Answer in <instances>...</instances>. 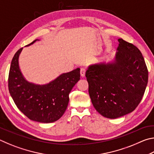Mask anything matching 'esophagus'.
Returning <instances> with one entry per match:
<instances>
[{
  "label": "esophagus",
  "mask_w": 154,
  "mask_h": 154,
  "mask_svg": "<svg viewBox=\"0 0 154 154\" xmlns=\"http://www.w3.org/2000/svg\"><path fill=\"white\" fill-rule=\"evenodd\" d=\"M85 71H86V69L85 68H82L80 71V74L82 77H84L85 74Z\"/></svg>",
  "instance_id": "1"
}]
</instances>
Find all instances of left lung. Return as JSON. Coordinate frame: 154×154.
Here are the masks:
<instances>
[{
  "instance_id": "8db88e82",
  "label": "left lung",
  "mask_w": 154,
  "mask_h": 154,
  "mask_svg": "<svg viewBox=\"0 0 154 154\" xmlns=\"http://www.w3.org/2000/svg\"><path fill=\"white\" fill-rule=\"evenodd\" d=\"M113 62L90 65L85 72L92 105L106 118H120L139 105L148 82V71L141 52L119 38Z\"/></svg>"
}]
</instances>
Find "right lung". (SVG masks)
<instances>
[{
    "label": "right lung",
    "mask_w": 154,
    "mask_h": 154,
    "mask_svg": "<svg viewBox=\"0 0 154 154\" xmlns=\"http://www.w3.org/2000/svg\"><path fill=\"white\" fill-rule=\"evenodd\" d=\"M36 39L26 45L30 46ZM20 49L12 59L9 74V90L17 108L31 120L51 123L63 116L69 101V93L80 79V69L62 73L48 83L28 82L20 71Z\"/></svg>",
    "instance_id": "right-lung-1"
}]
</instances>
